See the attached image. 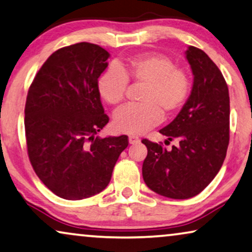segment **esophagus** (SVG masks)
<instances>
[{
  "label": "esophagus",
  "mask_w": 252,
  "mask_h": 252,
  "mask_svg": "<svg viewBox=\"0 0 252 252\" xmlns=\"http://www.w3.org/2000/svg\"><path fill=\"white\" fill-rule=\"evenodd\" d=\"M128 141L130 144H135V143H139L140 142V139L135 135H129L128 136Z\"/></svg>",
  "instance_id": "esophagus-1"
}]
</instances>
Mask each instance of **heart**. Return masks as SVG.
Wrapping results in <instances>:
<instances>
[{
	"label": "heart",
	"instance_id": "obj_1",
	"mask_svg": "<svg viewBox=\"0 0 252 252\" xmlns=\"http://www.w3.org/2000/svg\"><path fill=\"white\" fill-rule=\"evenodd\" d=\"M128 81L143 85L140 104L120 109L113 118V127L120 133L141 134L166 117L180 111L191 92L187 72L177 67L170 57L161 54H143L129 58L118 66H110L99 75L97 89L111 105L125 99Z\"/></svg>",
	"mask_w": 252,
	"mask_h": 252
}]
</instances>
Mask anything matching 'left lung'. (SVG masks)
<instances>
[{
    "mask_svg": "<svg viewBox=\"0 0 252 252\" xmlns=\"http://www.w3.org/2000/svg\"><path fill=\"white\" fill-rule=\"evenodd\" d=\"M186 58L194 74L190 96L173 122L159 130L178 144L166 150L142 140L148 149L144 182L173 199L198 195L221 168L229 143V93L222 73L198 48L189 47Z\"/></svg>",
    "mask_w": 252,
    "mask_h": 252,
    "instance_id": "1",
    "label": "left lung"
}]
</instances>
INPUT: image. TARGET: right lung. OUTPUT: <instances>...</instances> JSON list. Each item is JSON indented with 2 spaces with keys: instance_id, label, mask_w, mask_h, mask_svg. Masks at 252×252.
<instances>
[{
  "instance_id": "1",
  "label": "right lung",
  "mask_w": 252,
  "mask_h": 252,
  "mask_svg": "<svg viewBox=\"0 0 252 252\" xmlns=\"http://www.w3.org/2000/svg\"><path fill=\"white\" fill-rule=\"evenodd\" d=\"M110 54L80 42L51 54L30 86L25 104L27 154L44 186L64 199L105 189L128 137L96 136L109 123L97 80Z\"/></svg>"
}]
</instances>
